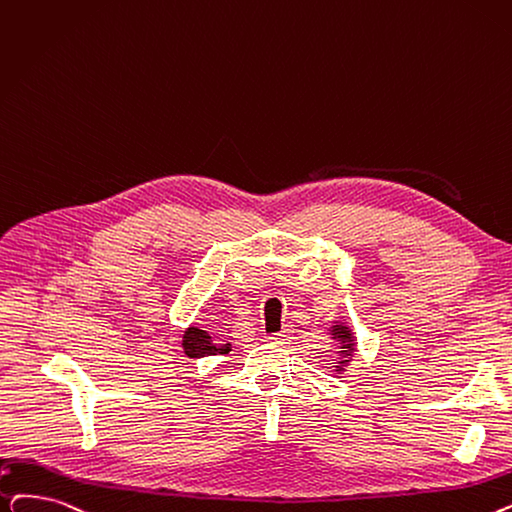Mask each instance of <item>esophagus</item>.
Returning a JSON list of instances; mask_svg holds the SVG:
<instances>
[{
	"mask_svg": "<svg viewBox=\"0 0 512 512\" xmlns=\"http://www.w3.org/2000/svg\"><path fill=\"white\" fill-rule=\"evenodd\" d=\"M270 341H272L274 345H288V343L293 341V330H291V328H284V330L276 332V335H272Z\"/></svg>",
	"mask_w": 512,
	"mask_h": 512,
	"instance_id": "34e87169",
	"label": "esophagus"
}]
</instances>
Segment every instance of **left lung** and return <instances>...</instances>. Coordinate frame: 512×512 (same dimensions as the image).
<instances>
[{
	"label": "left lung",
	"instance_id": "obj_1",
	"mask_svg": "<svg viewBox=\"0 0 512 512\" xmlns=\"http://www.w3.org/2000/svg\"><path fill=\"white\" fill-rule=\"evenodd\" d=\"M330 339L337 341V358H335V372L343 374L345 368L355 358V351H358V341H355L353 330L347 322H332L330 326Z\"/></svg>",
	"mask_w": 512,
	"mask_h": 512
}]
</instances>
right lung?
I'll list each match as a JSON object with an SVG mask.
<instances>
[{"label": "right lung", "instance_id": "obj_1", "mask_svg": "<svg viewBox=\"0 0 512 512\" xmlns=\"http://www.w3.org/2000/svg\"><path fill=\"white\" fill-rule=\"evenodd\" d=\"M182 347L188 358H205V355H224L232 351V343H217L207 330L188 326L182 337Z\"/></svg>", "mask_w": 512, "mask_h": 512}]
</instances>
